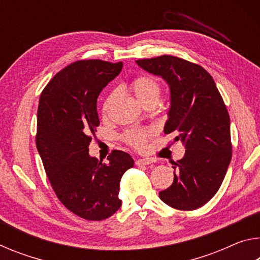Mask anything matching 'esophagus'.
Returning a JSON list of instances; mask_svg holds the SVG:
<instances>
[{"instance_id":"34e87169","label":"esophagus","mask_w":260,"mask_h":260,"mask_svg":"<svg viewBox=\"0 0 260 260\" xmlns=\"http://www.w3.org/2000/svg\"><path fill=\"white\" fill-rule=\"evenodd\" d=\"M151 162V160L149 158H140V159H136L135 164L138 166H144V165H149Z\"/></svg>"}]
</instances>
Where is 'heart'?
Returning a JSON list of instances; mask_svg holds the SVG:
<instances>
[{"instance_id": "b5f03b06", "label": "heart", "mask_w": 260, "mask_h": 260, "mask_svg": "<svg viewBox=\"0 0 260 260\" xmlns=\"http://www.w3.org/2000/svg\"><path fill=\"white\" fill-rule=\"evenodd\" d=\"M129 89L135 95V98L143 105H146V107L149 104H156L161 93L160 83L158 82L156 78L148 76V74H139V76H136L129 82ZM117 98L118 93L114 90L108 94L102 105V111L104 114H108L111 111ZM150 135L151 131L133 128L125 132L124 135H122V140L129 147L138 149V150H142V149L146 148L148 139L150 138Z\"/></svg>"}]
</instances>
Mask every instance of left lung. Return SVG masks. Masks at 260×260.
<instances>
[{
	"mask_svg": "<svg viewBox=\"0 0 260 260\" xmlns=\"http://www.w3.org/2000/svg\"><path fill=\"white\" fill-rule=\"evenodd\" d=\"M169 83L171 109L164 133H174L186 152L174 161V180L159 192L171 208L191 211L217 193L232 159L231 121L213 78L199 64L172 55L136 60Z\"/></svg>",
	"mask_w": 260,
	"mask_h": 260,
	"instance_id": "1",
	"label": "left lung"
}]
</instances>
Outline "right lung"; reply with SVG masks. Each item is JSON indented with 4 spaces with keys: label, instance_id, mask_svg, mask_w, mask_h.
Listing matches in <instances>:
<instances>
[{
    "label": "right lung",
    "instance_id": "1",
    "mask_svg": "<svg viewBox=\"0 0 260 260\" xmlns=\"http://www.w3.org/2000/svg\"><path fill=\"white\" fill-rule=\"evenodd\" d=\"M121 69V61L77 60L48 82L39 100L35 142L48 180L65 208L91 221L120 208V179L134 166L125 151L112 150L108 164L88 152L100 125L98 98Z\"/></svg>",
    "mask_w": 260,
    "mask_h": 260
}]
</instances>
